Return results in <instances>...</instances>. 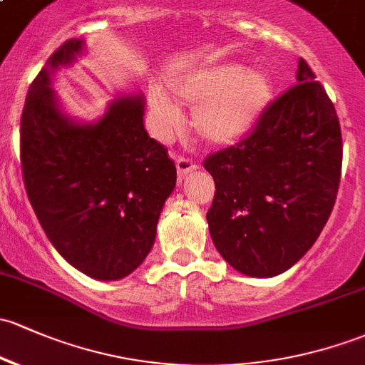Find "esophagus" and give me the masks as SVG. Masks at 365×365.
<instances>
[{"mask_svg":"<svg viewBox=\"0 0 365 365\" xmlns=\"http://www.w3.org/2000/svg\"><path fill=\"white\" fill-rule=\"evenodd\" d=\"M175 165H178L179 179H184L187 174H191L193 170H197V163H195L193 160L187 158V156H178V160H175Z\"/></svg>","mask_w":365,"mask_h":365,"instance_id":"1","label":"esophagus"}]
</instances>
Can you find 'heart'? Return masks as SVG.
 Here are the masks:
<instances>
[{
	"label": "heart",
	"mask_w": 365,
	"mask_h": 365,
	"mask_svg": "<svg viewBox=\"0 0 365 365\" xmlns=\"http://www.w3.org/2000/svg\"><path fill=\"white\" fill-rule=\"evenodd\" d=\"M178 103L197 104L193 127L212 144H231L249 132L272 93L266 74L256 69H242L221 64L191 74L172 83ZM151 108L165 128H174L179 109L162 92L151 93Z\"/></svg>",
	"instance_id": "b5f03b06"
}]
</instances>
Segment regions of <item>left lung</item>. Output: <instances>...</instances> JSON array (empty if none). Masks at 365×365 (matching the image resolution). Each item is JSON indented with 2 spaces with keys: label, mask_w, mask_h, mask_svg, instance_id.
Segmentation results:
<instances>
[{
  "label": "left lung",
  "mask_w": 365,
  "mask_h": 365,
  "mask_svg": "<svg viewBox=\"0 0 365 365\" xmlns=\"http://www.w3.org/2000/svg\"><path fill=\"white\" fill-rule=\"evenodd\" d=\"M296 80L266 106L245 139L203 162L215 182L210 237L249 277H275L296 264L338 195L343 143L334 104L304 58Z\"/></svg>",
  "instance_id": "1"
}]
</instances>
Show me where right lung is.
<instances>
[{"label": "right lung", "mask_w": 365, "mask_h": 365, "mask_svg": "<svg viewBox=\"0 0 365 365\" xmlns=\"http://www.w3.org/2000/svg\"><path fill=\"white\" fill-rule=\"evenodd\" d=\"M83 40H68L27 92L21 118L26 193L57 252L97 280L127 277L150 254L178 172L144 128L143 96L120 97L96 123L62 113L52 73Z\"/></svg>", "instance_id": "right-lung-1"}]
</instances>
